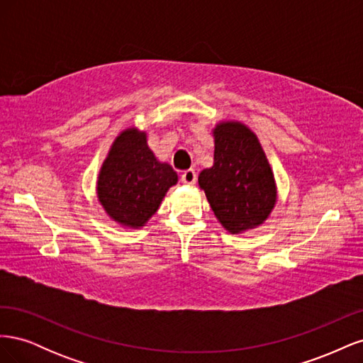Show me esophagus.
Returning <instances> with one entry per match:
<instances>
[{
    "instance_id": "34e87169",
    "label": "esophagus",
    "mask_w": 363,
    "mask_h": 363,
    "mask_svg": "<svg viewBox=\"0 0 363 363\" xmlns=\"http://www.w3.org/2000/svg\"><path fill=\"white\" fill-rule=\"evenodd\" d=\"M182 182H183L184 184H195V182H196V174H195V171H194V169H186V171H183V174H182Z\"/></svg>"
}]
</instances>
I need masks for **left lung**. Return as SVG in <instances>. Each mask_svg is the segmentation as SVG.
Returning <instances> with one entry per match:
<instances>
[{
	"label": "left lung",
	"instance_id": "left-lung-1",
	"mask_svg": "<svg viewBox=\"0 0 363 363\" xmlns=\"http://www.w3.org/2000/svg\"><path fill=\"white\" fill-rule=\"evenodd\" d=\"M213 167L199 177L218 221L230 233L260 225L276 204L274 174L257 136L240 123H221L213 130Z\"/></svg>",
	"mask_w": 363,
	"mask_h": 363
}]
</instances>
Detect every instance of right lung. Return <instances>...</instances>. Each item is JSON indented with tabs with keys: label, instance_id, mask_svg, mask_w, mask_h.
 Returning <instances> with one entry per match:
<instances>
[{
	"label": "right lung",
	"instance_id": "1",
	"mask_svg": "<svg viewBox=\"0 0 363 363\" xmlns=\"http://www.w3.org/2000/svg\"><path fill=\"white\" fill-rule=\"evenodd\" d=\"M177 172L162 163L136 128L121 133L108 151L96 183L98 200L118 224L142 227L156 213Z\"/></svg>",
	"mask_w": 363,
	"mask_h": 363
}]
</instances>
